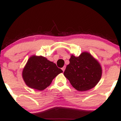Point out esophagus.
<instances>
[{
  "mask_svg": "<svg viewBox=\"0 0 121 121\" xmlns=\"http://www.w3.org/2000/svg\"><path fill=\"white\" fill-rule=\"evenodd\" d=\"M61 69H62V71H63V72H64V70H65V66H63V67H62Z\"/></svg>",
  "mask_w": 121,
  "mask_h": 121,
  "instance_id": "1",
  "label": "esophagus"
}]
</instances>
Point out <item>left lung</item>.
<instances>
[{"label":"left lung","instance_id":"8db88e82","mask_svg":"<svg viewBox=\"0 0 121 121\" xmlns=\"http://www.w3.org/2000/svg\"><path fill=\"white\" fill-rule=\"evenodd\" d=\"M64 75L74 88L82 91L95 86L100 80L102 69L96 60L87 52L78 57L72 55Z\"/></svg>","mask_w":121,"mask_h":121}]
</instances>
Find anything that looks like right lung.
Instances as JSON below:
<instances>
[{"label":"right lung","mask_w":121,"mask_h":121,"mask_svg":"<svg viewBox=\"0 0 121 121\" xmlns=\"http://www.w3.org/2000/svg\"><path fill=\"white\" fill-rule=\"evenodd\" d=\"M62 70L56 64L43 56H33L29 59L23 71L24 81L30 87L43 91Z\"/></svg>","instance_id":"add662e5"}]
</instances>
